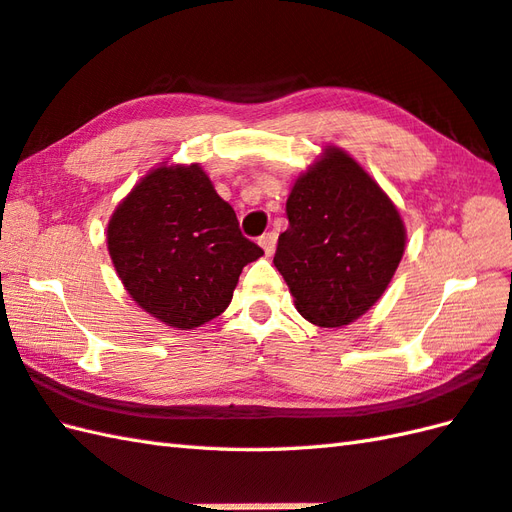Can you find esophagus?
Returning <instances> with one entry per match:
<instances>
[{
  "instance_id": "34e87169",
  "label": "esophagus",
  "mask_w": 512,
  "mask_h": 512,
  "mask_svg": "<svg viewBox=\"0 0 512 512\" xmlns=\"http://www.w3.org/2000/svg\"><path fill=\"white\" fill-rule=\"evenodd\" d=\"M259 246L264 248L266 257H273L275 248H277V233H266V235L259 237Z\"/></svg>"
}]
</instances>
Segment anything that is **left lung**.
<instances>
[{
  "label": "left lung",
  "instance_id": "1",
  "mask_svg": "<svg viewBox=\"0 0 512 512\" xmlns=\"http://www.w3.org/2000/svg\"><path fill=\"white\" fill-rule=\"evenodd\" d=\"M286 215L273 264L301 317L319 328L363 317L405 253L396 204L347 151L328 145L292 184Z\"/></svg>",
  "mask_w": 512,
  "mask_h": 512
}]
</instances>
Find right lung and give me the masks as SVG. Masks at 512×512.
Masks as SVG:
<instances>
[{"label": "right lung", "instance_id": "1", "mask_svg": "<svg viewBox=\"0 0 512 512\" xmlns=\"http://www.w3.org/2000/svg\"><path fill=\"white\" fill-rule=\"evenodd\" d=\"M107 250L129 297L176 330L220 317L242 268L264 255L198 162L140 178L107 222Z\"/></svg>", "mask_w": 512, "mask_h": 512}]
</instances>
